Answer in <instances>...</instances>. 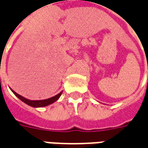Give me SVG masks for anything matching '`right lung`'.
Listing matches in <instances>:
<instances>
[{"label": "right lung", "mask_w": 148, "mask_h": 148, "mask_svg": "<svg viewBox=\"0 0 148 148\" xmlns=\"http://www.w3.org/2000/svg\"><path fill=\"white\" fill-rule=\"evenodd\" d=\"M11 92H13L20 100H21L23 102H25V104L29 105V106H30L32 107H34V108H39V107L47 106H49V105L53 103V102H55V101H57V100L59 99V98L60 97V95H61L62 92H60L59 94H57L56 95H55V96L52 97V98H49V99H44V100H29V99H25V97L21 96V95L18 94V93H16V92H14V91H13L11 88Z\"/></svg>", "instance_id": "1"}]
</instances>
